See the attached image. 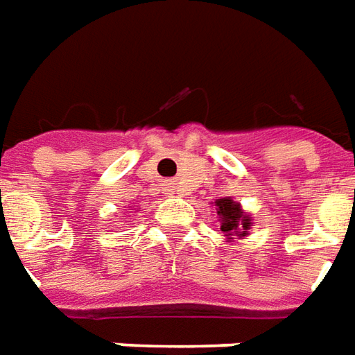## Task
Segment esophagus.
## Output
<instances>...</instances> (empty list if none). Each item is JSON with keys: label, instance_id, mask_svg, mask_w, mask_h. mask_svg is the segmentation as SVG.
Here are the masks:
<instances>
[{"label": "esophagus", "instance_id": "34e87169", "mask_svg": "<svg viewBox=\"0 0 355 355\" xmlns=\"http://www.w3.org/2000/svg\"><path fill=\"white\" fill-rule=\"evenodd\" d=\"M168 190H171V192H177V190H175V187H173V188H168Z\"/></svg>", "mask_w": 355, "mask_h": 355}]
</instances>
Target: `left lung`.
<instances>
[{
  "label": "left lung",
  "instance_id": "left-lung-1",
  "mask_svg": "<svg viewBox=\"0 0 355 355\" xmlns=\"http://www.w3.org/2000/svg\"><path fill=\"white\" fill-rule=\"evenodd\" d=\"M218 211V221L221 231L225 235L227 243H233L235 239H245L248 235V229L252 225V218L243 209V206L235 202L231 196L219 198L214 202Z\"/></svg>",
  "mask_w": 355,
  "mask_h": 355
}]
</instances>
